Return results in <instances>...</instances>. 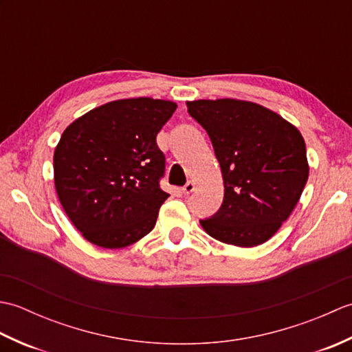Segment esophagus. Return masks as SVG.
Masks as SVG:
<instances>
[{
	"instance_id": "obj_1",
	"label": "esophagus",
	"mask_w": 352,
	"mask_h": 352,
	"mask_svg": "<svg viewBox=\"0 0 352 352\" xmlns=\"http://www.w3.org/2000/svg\"><path fill=\"white\" fill-rule=\"evenodd\" d=\"M193 190H195V183H193V182L186 183V186L183 188V192L186 193V195H189V193H192Z\"/></svg>"
}]
</instances>
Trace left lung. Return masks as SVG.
Returning a JSON list of instances; mask_svg holds the SVG:
<instances>
[{"mask_svg": "<svg viewBox=\"0 0 352 352\" xmlns=\"http://www.w3.org/2000/svg\"><path fill=\"white\" fill-rule=\"evenodd\" d=\"M210 136L223 178V203L199 221L208 236L252 248L269 241L301 198L309 178L300 130L257 102L221 98L188 101Z\"/></svg>", "mask_w": 352, "mask_h": 352, "instance_id": "8db88e82", "label": "left lung"}]
</instances>
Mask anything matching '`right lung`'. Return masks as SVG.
Masks as SVG:
<instances>
[{
  "mask_svg": "<svg viewBox=\"0 0 352 352\" xmlns=\"http://www.w3.org/2000/svg\"><path fill=\"white\" fill-rule=\"evenodd\" d=\"M177 104L148 96L110 101L66 126L54 151V184L81 236L101 248H125L155 226L168 193L157 133Z\"/></svg>",
  "mask_w": 352,
  "mask_h": 352,
  "instance_id": "right-lung-1",
  "label": "right lung"
}]
</instances>
